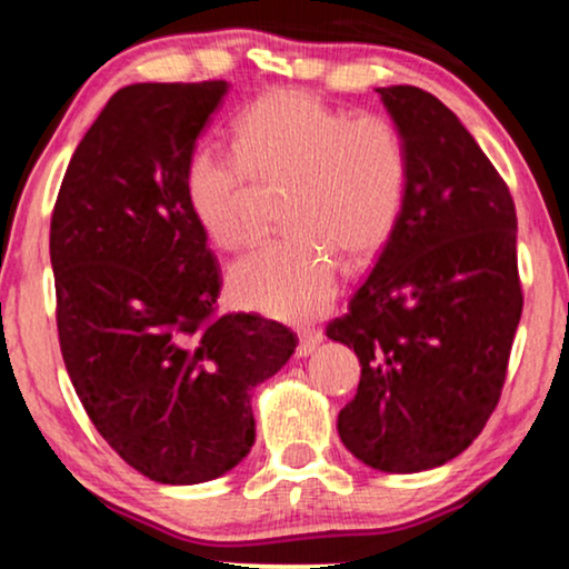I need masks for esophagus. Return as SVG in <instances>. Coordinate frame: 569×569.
<instances>
[{"mask_svg": "<svg viewBox=\"0 0 569 569\" xmlns=\"http://www.w3.org/2000/svg\"><path fill=\"white\" fill-rule=\"evenodd\" d=\"M298 337H300V341H298V357L313 355L316 349H318V345H321V341H323V333L318 331V329H300Z\"/></svg>", "mask_w": 569, "mask_h": 569, "instance_id": "1", "label": "esophagus"}]
</instances>
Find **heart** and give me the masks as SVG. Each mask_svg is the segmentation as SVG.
I'll return each instance as SVG.
<instances>
[{
  "label": "heart",
  "instance_id": "obj_1",
  "mask_svg": "<svg viewBox=\"0 0 569 569\" xmlns=\"http://www.w3.org/2000/svg\"><path fill=\"white\" fill-rule=\"evenodd\" d=\"M236 152L201 144L183 168V197L199 228L228 251L253 246V191L287 186L290 236L230 271L238 306L282 321L326 310L339 259L362 263L393 236L409 193V147L386 116H352L306 90H274L232 123Z\"/></svg>",
  "mask_w": 569,
  "mask_h": 569
}]
</instances>
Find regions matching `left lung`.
Listing matches in <instances>:
<instances>
[{
	"label": "left lung",
	"instance_id": "obj_1",
	"mask_svg": "<svg viewBox=\"0 0 569 569\" xmlns=\"http://www.w3.org/2000/svg\"><path fill=\"white\" fill-rule=\"evenodd\" d=\"M378 92L409 147L407 204L326 337L362 365L341 442L372 469L415 473L463 453L500 401L523 313L518 217L448 106L411 84Z\"/></svg>",
	"mask_w": 569,
	"mask_h": 569
}]
</instances>
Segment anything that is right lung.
I'll return each mask as SVG.
<instances>
[{"mask_svg":"<svg viewBox=\"0 0 569 569\" xmlns=\"http://www.w3.org/2000/svg\"><path fill=\"white\" fill-rule=\"evenodd\" d=\"M230 84L139 82L77 144L51 214L67 372L103 440L160 485H201L256 440L251 391L298 337L217 313L222 271L183 197V168Z\"/></svg>","mask_w":569,"mask_h":569,"instance_id":"obj_1","label":"right lung"}]
</instances>
